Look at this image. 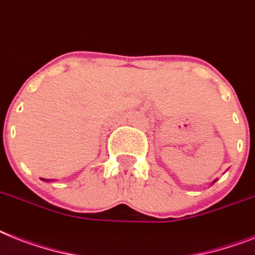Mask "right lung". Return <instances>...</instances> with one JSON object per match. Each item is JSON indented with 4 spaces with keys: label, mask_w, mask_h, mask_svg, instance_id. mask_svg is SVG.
<instances>
[{
    "label": "right lung",
    "mask_w": 255,
    "mask_h": 255,
    "mask_svg": "<svg viewBox=\"0 0 255 255\" xmlns=\"http://www.w3.org/2000/svg\"><path fill=\"white\" fill-rule=\"evenodd\" d=\"M43 181H48V179H43Z\"/></svg>",
    "instance_id": "1"
}]
</instances>
